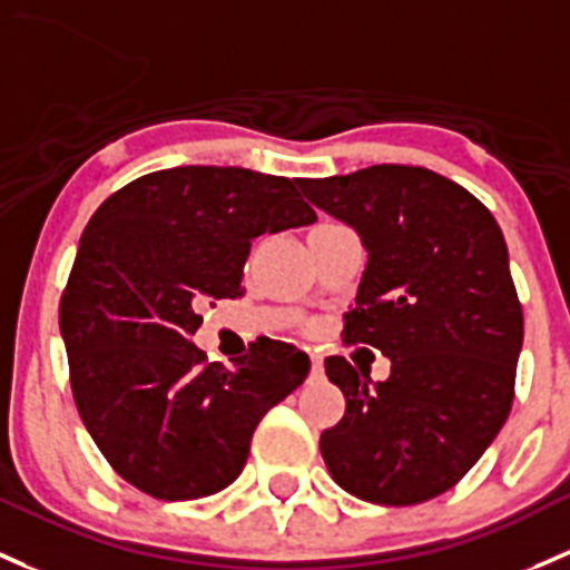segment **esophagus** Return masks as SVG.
Listing matches in <instances>:
<instances>
[{"mask_svg":"<svg viewBox=\"0 0 570 570\" xmlns=\"http://www.w3.org/2000/svg\"><path fill=\"white\" fill-rule=\"evenodd\" d=\"M322 368H325V365H322V357L311 352V371H314V374H322Z\"/></svg>","mask_w":570,"mask_h":570,"instance_id":"34e87169","label":"esophagus"}]
</instances>
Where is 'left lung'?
Instances as JSON below:
<instances>
[{
    "label": "left lung",
    "mask_w": 570,
    "mask_h": 570,
    "mask_svg": "<svg viewBox=\"0 0 570 570\" xmlns=\"http://www.w3.org/2000/svg\"><path fill=\"white\" fill-rule=\"evenodd\" d=\"M297 185L368 250L344 341L391 357L376 385L346 357H327L346 412L322 431V459L361 500L426 502L456 487L511 412L524 316L505 237L470 190L423 166Z\"/></svg>",
    "instance_id": "obj_1"
}]
</instances>
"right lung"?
Segmentation results:
<instances>
[{
    "label": "right lung",
    "instance_id": "obj_1",
    "mask_svg": "<svg viewBox=\"0 0 570 570\" xmlns=\"http://www.w3.org/2000/svg\"><path fill=\"white\" fill-rule=\"evenodd\" d=\"M295 179L177 166L111 194L83 229L59 303L70 387L95 445L155 500H196L243 472L262 417L308 376L259 338L235 368L190 341L202 303L237 297L250 239L308 226Z\"/></svg>",
    "mask_w": 570,
    "mask_h": 570
}]
</instances>
